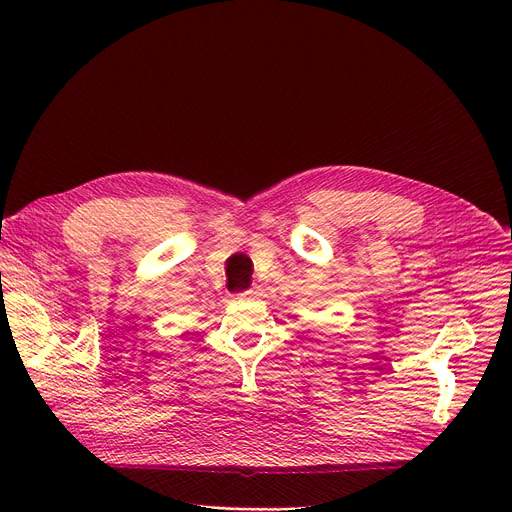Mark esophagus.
<instances>
[{
	"label": "esophagus",
	"mask_w": 512,
	"mask_h": 512,
	"mask_svg": "<svg viewBox=\"0 0 512 512\" xmlns=\"http://www.w3.org/2000/svg\"><path fill=\"white\" fill-rule=\"evenodd\" d=\"M240 297H245V299H257V297H259V288H247V290H242Z\"/></svg>",
	"instance_id": "esophagus-1"
}]
</instances>
